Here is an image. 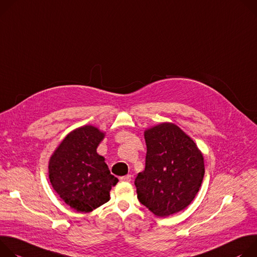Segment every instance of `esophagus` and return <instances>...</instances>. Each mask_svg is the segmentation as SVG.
<instances>
[{"instance_id":"esophagus-1","label":"esophagus","mask_w":257,"mask_h":257,"mask_svg":"<svg viewBox=\"0 0 257 257\" xmlns=\"http://www.w3.org/2000/svg\"><path fill=\"white\" fill-rule=\"evenodd\" d=\"M119 180H120V182H126V183H128V182L132 181V176H131V175H126V176L120 177Z\"/></svg>"}]
</instances>
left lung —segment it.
<instances>
[{
	"label": "left lung",
	"mask_w": 257,
	"mask_h": 257,
	"mask_svg": "<svg viewBox=\"0 0 257 257\" xmlns=\"http://www.w3.org/2000/svg\"><path fill=\"white\" fill-rule=\"evenodd\" d=\"M146 166L135 185L139 201L156 216L185 209L204 177V159L195 142L178 125L163 122L144 133Z\"/></svg>",
	"instance_id": "left-lung-1"
}]
</instances>
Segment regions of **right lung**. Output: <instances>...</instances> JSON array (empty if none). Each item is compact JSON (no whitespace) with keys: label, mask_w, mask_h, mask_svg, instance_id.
<instances>
[{"label":"right lung","mask_w":257,"mask_h":257,"mask_svg":"<svg viewBox=\"0 0 257 257\" xmlns=\"http://www.w3.org/2000/svg\"><path fill=\"white\" fill-rule=\"evenodd\" d=\"M104 136L96 126H80L64 138L50 158L53 189L78 212H91L109 201V192L118 182L97 153Z\"/></svg>","instance_id":"right-lung-1"}]
</instances>
